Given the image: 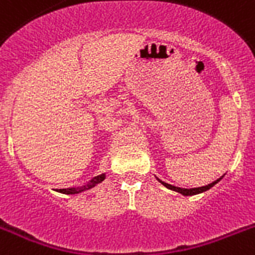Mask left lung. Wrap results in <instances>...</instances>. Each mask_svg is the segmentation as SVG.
Listing matches in <instances>:
<instances>
[{"label":"left lung","instance_id":"left-lung-1","mask_svg":"<svg viewBox=\"0 0 255 255\" xmlns=\"http://www.w3.org/2000/svg\"><path fill=\"white\" fill-rule=\"evenodd\" d=\"M155 179L158 180L159 182H161L162 185L166 186L167 189H170V190H173V191H177V193H180V194L185 195V197H188V195H195V194H200V193H204V191L209 190V189L212 188V186H215L216 184H217L218 181H220L222 177H220V179H217L216 181L211 182V184H208V185L206 186H200V188H191V189H184V188H177V186H173L171 185V184H167V182L162 181V180H159L158 177H155Z\"/></svg>","mask_w":255,"mask_h":255}]
</instances>
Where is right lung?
Segmentation results:
<instances>
[{
	"mask_svg": "<svg viewBox=\"0 0 255 255\" xmlns=\"http://www.w3.org/2000/svg\"><path fill=\"white\" fill-rule=\"evenodd\" d=\"M106 179V173H101V175H98V176L93 177V179L91 180V181L88 182V184H85V185L83 186H78V188H67V189H58V193H62V194H79V193H82V191H85V190H89V189L94 188V186L97 185V184H100V182H102L103 180Z\"/></svg>",
	"mask_w": 255,
	"mask_h": 255,
	"instance_id": "right-lung-1",
	"label": "right lung"
}]
</instances>
